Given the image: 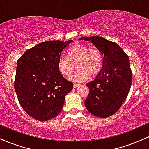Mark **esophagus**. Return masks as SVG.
Instances as JSON below:
<instances>
[{
  "label": "esophagus",
  "instance_id": "34e87169",
  "mask_svg": "<svg viewBox=\"0 0 149 149\" xmlns=\"http://www.w3.org/2000/svg\"><path fill=\"white\" fill-rule=\"evenodd\" d=\"M79 86H80V85L76 84V83H74V84H73V88H78V87H79Z\"/></svg>",
  "mask_w": 149,
  "mask_h": 149
}]
</instances>
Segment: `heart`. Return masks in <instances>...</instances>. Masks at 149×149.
<instances>
[{
    "label": "heart",
    "instance_id": "heart-1",
    "mask_svg": "<svg viewBox=\"0 0 149 149\" xmlns=\"http://www.w3.org/2000/svg\"><path fill=\"white\" fill-rule=\"evenodd\" d=\"M67 57L59 58L57 68L62 76L69 77L76 64L77 70L71 74L70 80L75 82L86 80L90 76H95L100 72L103 58L99 49L90 48L83 44H75L66 52Z\"/></svg>",
    "mask_w": 149,
    "mask_h": 149
}]
</instances>
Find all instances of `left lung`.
<instances>
[{
  "label": "left lung",
  "instance_id": "left-lung-1",
  "mask_svg": "<svg viewBox=\"0 0 149 149\" xmlns=\"http://www.w3.org/2000/svg\"><path fill=\"white\" fill-rule=\"evenodd\" d=\"M90 41L103 55V65L93 81L87 83L90 90L85 106L92 115L107 118L115 114L127 98L132 74L129 57L116 42L103 37H82Z\"/></svg>",
  "mask_w": 149,
  "mask_h": 149
}]
</instances>
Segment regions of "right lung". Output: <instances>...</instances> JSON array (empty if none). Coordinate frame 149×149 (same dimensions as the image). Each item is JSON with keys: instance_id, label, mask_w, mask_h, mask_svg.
<instances>
[{"instance_id": "right-lung-1", "label": "right lung", "mask_w": 149, "mask_h": 149, "mask_svg": "<svg viewBox=\"0 0 149 149\" xmlns=\"http://www.w3.org/2000/svg\"><path fill=\"white\" fill-rule=\"evenodd\" d=\"M73 40L42 42L27 49L17 61L15 90L29 116L40 121L54 118L61 111L73 83L59 73L58 59Z\"/></svg>"}]
</instances>
